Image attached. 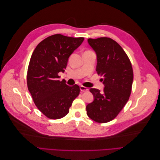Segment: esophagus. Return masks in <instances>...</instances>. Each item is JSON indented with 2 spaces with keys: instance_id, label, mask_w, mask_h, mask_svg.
<instances>
[{
  "instance_id": "34e87169",
  "label": "esophagus",
  "mask_w": 160,
  "mask_h": 160,
  "mask_svg": "<svg viewBox=\"0 0 160 160\" xmlns=\"http://www.w3.org/2000/svg\"><path fill=\"white\" fill-rule=\"evenodd\" d=\"M80 90L82 91V92H85V91H88V89L85 88V87L83 86V85H81L80 86Z\"/></svg>"
}]
</instances>
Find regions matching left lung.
Here are the masks:
<instances>
[{
  "label": "left lung",
  "mask_w": 160,
  "mask_h": 160,
  "mask_svg": "<svg viewBox=\"0 0 160 160\" xmlns=\"http://www.w3.org/2000/svg\"><path fill=\"white\" fill-rule=\"evenodd\" d=\"M88 41L96 53V71L103 77L105 88L103 92L89 89L94 100L86 106L87 114L96 122L106 123L113 120L129 100L133 79L132 66L122 47L111 38H89Z\"/></svg>",
  "instance_id": "8db88e82"
}]
</instances>
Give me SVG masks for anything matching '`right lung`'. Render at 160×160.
<instances>
[{"instance_id":"obj_1","label":"right lung","mask_w":160,"mask_h":160,"mask_svg":"<svg viewBox=\"0 0 160 160\" xmlns=\"http://www.w3.org/2000/svg\"><path fill=\"white\" fill-rule=\"evenodd\" d=\"M83 40L56 34L38 43L32 52L27 71L28 89L37 108L48 118L65 117L79 94L78 85L70 87L64 80L60 81L58 73L65 71L69 57Z\"/></svg>"}]
</instances>
